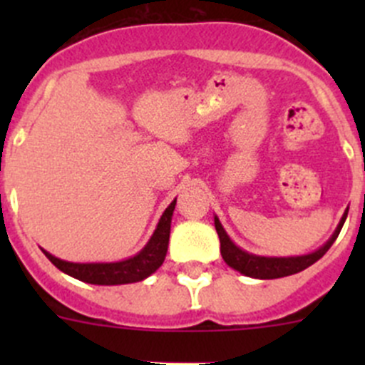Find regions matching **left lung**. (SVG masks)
Segmentation results:
<instances>
[{"label": "left lung", "mask_w": 365, "mask_h": 365, "mask_svg": "<svg viewBox=\"0 0 365 365\" xmlns=\"http://www.w3.org/2000/svg\"><path fill=\"white\" fill-rule=\"evenodd\" d=\"M346 217H348V210H346L344 215H342L339 226L336 227V231H334V235L330 237V240L327 242L323 247H319L318 251L311 254H305V256H292V257L256 256V254L244 251V249H240L238 245H235L233 242H231V238L227 237V233L224 231L222 224H220V220L217 219V215H215V230L220 240V254H222L224 261H226L231 268H235V270L240 272V274L247 275V277L279 279V277H286V275L298 274V272L305 270V268L311 267L312 263H316L319 257H323V254L332 247L336 238L339 237Z\"/></svg>", "instance_id": "obj_1"}]
</instances>
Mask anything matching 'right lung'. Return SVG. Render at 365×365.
I'll use <instances>...</instances> for the list:
<instances>
[{"instance_id":"1","label":"right lung","mask_w":365,"mask_h":365,"mask_svg":"<svg viewBox=\"0 0 365 365\" xmlns=\"http://www.w3.org/2000/svg\"><path fill=\"white\" fill-rule=\"evenodd\" d=\"M175 205L176 200L164 210L159 224H157V230L153 231L148 244L135 254V256L128 257V259L116 261V263H70V261L60 259V257L53 256V254H49L47 251H43V254L61 272H65L70 277H76L79 281L88 282V284L116 286L139 282L143 279L150 277L164 263V257L169 245L171 217L173 212H175Z\"/></svg>"}]
</instances>
